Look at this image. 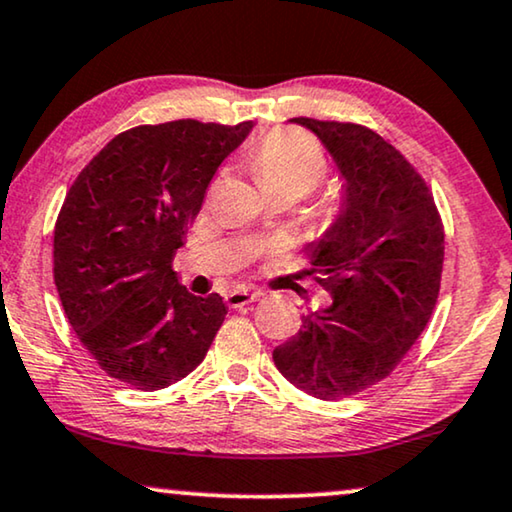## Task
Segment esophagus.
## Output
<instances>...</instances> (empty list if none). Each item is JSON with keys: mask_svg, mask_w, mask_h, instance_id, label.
I'll use <instances>...</instances> for the list:
<instances>
[{"mask_svg": "<svg viewBox=\"0 0 512 512\" xmlns=\"http://www.w3.org/2000/svg\"><path fill=\"white\" fill-rule=\"evenodd\" d=\"M262 297H264V294L259 290H234V292L227 294L225 301H227L229 308H243V306L253 304V301L262 299Z\"/></svg>", "mask_w": 512, "mask_h": 512, "instance_id": "esophagus-1", "label": "esophagus"}]
</instances>
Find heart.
Wrapping results in <instances>:
<instances>
[{"instance_id":"heart-1","label":"heart","mask_w":512,"mask_h":512,"mask_svg":"<svg viewBox=\"0 0 512 512\" xmlns=\"http://www.w3.org/2000/svg\"><path fill=\"white\" fill-rule=\"evenodd\" d=\"M253 174L264 194L283 192L304 199L327 181V162L304 136L271 134L253 153Z\"/></svg>"}]
</instances>
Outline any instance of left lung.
I'll list each match as a JSON object with an SVG mask.
<instances>
[{
    "mask_svg": "<svg viewBox=\"0 0 512 512\" xmlns=\"http://www.w3.org/2000/svg\"><path fill=\"white\" fill-rule=\"evenodd\" d=\"M311 129L341 176V208L308 243L329 304L273 350L278 371L322 401L390 376L427 327L441 290L445 234L424 178L392 143L352 122L292 118Z\"/></svg>",
    "mask_w": 512,
    "mask_h": 512,
    "instance_id": "8db88e82",
    "label": "left lung"
}]
</instances>
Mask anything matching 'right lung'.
Returning <instances> with one entry per match:
<instances>
[{"mask_svg":"<svg viewBox=\"0 0 512 512\" xmlns=\"http://www.w3.org/2000/svg\"><path fill=\"white\" fill-rule=\"evenodd\" d=\"M253 122L174 120L111 139L67 192L55 222L53 276L78 341L134 390L174 385L204 362L227 315L174 271L206 187Z\"/></svg>","mask_w":512,"mask_h":512,"instance_id":"add662e5","label":"right lung"}]
</instances>
